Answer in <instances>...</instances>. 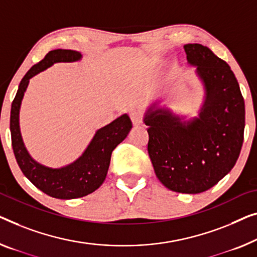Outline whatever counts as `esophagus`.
Listing matches in <instances>:
<instances>
[{
  "label": "esophagus",
  "instance_id": "1",
  "mask_svg": "<svg viewBox=\"0 0 257 257\" xmlns=\"http://www.w3.org/2000/svg\"><path fill=\"white\" fill-rule=\"evenodd\" d=\"M130 118H132L134 125H139L143 122V115H142V113L136 112V110L130 113Z\"/></svg>",
  "mask_w": 257,
  "mask_h": 257
}]
</instances>
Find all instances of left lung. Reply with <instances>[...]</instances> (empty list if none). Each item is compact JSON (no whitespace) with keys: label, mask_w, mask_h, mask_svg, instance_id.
<instances>
[{"label":"left lung","mask_w":257,"mask_h":257,"mask_svg":"<svg viewBox=\"0 0 257 257\" xmlns=\"http://www.w3.org/2000/svg\"><path fill=\"white\" fill-rule=\"evenodd\" d=\"M204 86L197 117L183 121L159 101L149 107L148 152L157 178L172 191L198 194L217 185L239 158L244 101L228 64L200 44L183 46Z\"/></svg>","instance_id":"1"}]
</instances>
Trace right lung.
<instances>
[{
  "instance_id": "right-lung-1",
  "label": "right lung",
  "mask_w": 257,
  "mask_h": 257,
  "mask_svg": "<svg viewBox=\"0 0 257 257\" xmlns=\"http://www.w3.org/2000/svg\"><path fill=\"white\" fill-rule=\"evenodd\" d=\"M82 59L79 52L71 49L51 51L26 72L11 105L10 132L11 143L18 166L38 189L60 200H71L86 196L105 181L110 156L114 149L123 141L133 128L128 114L118 116L109 124L95 132L93 139L82 156L74 163L60 168H52L38 163L30 156L22 139L19 128V109L30 79L57 62H76Z\"/></svg>"
}]
</instances>
